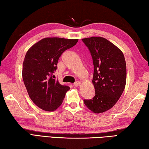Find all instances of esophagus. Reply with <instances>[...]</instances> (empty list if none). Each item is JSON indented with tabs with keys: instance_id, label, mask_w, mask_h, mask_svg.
Here are the masks:
<instances>
[{
	"instance_id": "1",
	"label": "esophagus",
	"mask_w": 149,
	"mask_h": 149,
	"mask_svg": "<svg viewBox=\"0 0 149 149\" xmlns=\"http://www.w3.org/2000/svg\"><path fill=\"white\" fill-rule=\"evenodd\" d=\"M80 84H81V83H80V82H79V81H77V82H75L74 83V86H76V87L80 86Z\"/></svg>"
}]
</instances>
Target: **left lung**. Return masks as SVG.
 <instances>
[{
  "label": "left lung",
  "instance_id": "left-lung-1",
  "mask_svg": "<svg viewBox=\"0 0 149 149\" xmlns=\"http://www.w3.org/2000/svg\"><path fill=\"white\" fill-rule=\"evenodd\" d=\"M92 55L94 66L92 83L95 96L84 103L93 113H102L115 105L126 83V64L122 52L107 39L92 36L82 39Z\"/></svg>",
  "mask_w": 149,
  "mask_h": 149
}]
</instances>
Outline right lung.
<instances>
[{"mask_svg":"<svg viewBox=\"0 0 149 149\" xmlns=\"http://www.w3.org/2000/svg\"><path fill=\"white\" fill-rule=\"evenodd\" d=\"M78 39L42 38L28 49L23 63L22 77L29 96L39 108L54 111L63 103L70 88L60 84L53 73L59 58Z\"/></svg>","mask_w":149,"mask_h":149,"instance_id":"1","label":"right lung"}]
</instances>
